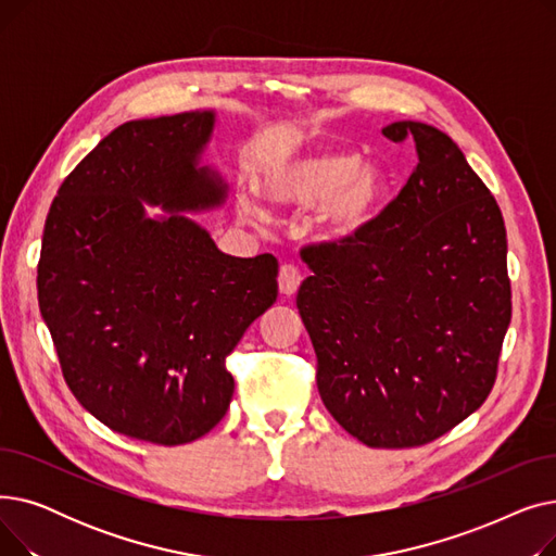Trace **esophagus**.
I'll return each instance as SVG.
<instances>
[{
	"label": "esophagus",
	"instance_id": "34e87169",
	"mask_svg": "<svg viewBox=\"0 0 556 556\" xmlns=\"http://www.w3.org/2000/svg\"><path fill=\"white\" fill-rule=\"evenodd\" d=\"M279 293L281 295H295L298 288L302 283V270L295 266V263H283L279 268Z\"/></svg>",
	"mask_w": 556,
	"mask_h": 556
}]
</instances>
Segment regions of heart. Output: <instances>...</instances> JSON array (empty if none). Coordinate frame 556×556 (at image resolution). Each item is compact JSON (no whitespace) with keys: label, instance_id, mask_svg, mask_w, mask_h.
<instances>
[{"label":"heart","instance_id":"1","mask_svg":"<svg viewBox=\"0 0 556 556\" xmlns=\"http://www.w3.org/2000/svg\"><path fill=\"white\" fill-rule=\"evenodd\" d=\"M390 173L356 153H317L288 160L258 175L256 191L263 200L286 207H313V227L327 239L354 237L365 229L390 195ZM239 214L256 223L261 210L243 193Z\"/></svg>","mask_w":556,"mask_h":556}]
</instances>
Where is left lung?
Returning a JSON list of instances; mask_svg holds the SVG:
<instances>
[{"label": "left lung", "instance_id": "left-lung-1", "mask_svg": "<svg viewBox=\"0 0 556 556\" xmlns=\"http://www.w3.org/2000/svg\"><path fill=\"white\" fill-rule=\"evenodd\" d=\"M419 164L365 229L311 245L298 308L331 417L371 448L442 437L486 401L511 319L498 202L457 143L421 122Z\"/></svg>", "mask_w": 556, "mask_h": 556}]
</instances>
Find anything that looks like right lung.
I'll return each instance as SVG.
<instances>
[{
    "label": "right lung",
    "instance_id": "1",
    "mask_svg": "<svg viewBox=\"0 0 556 556\" xmlns=\"http://www.w3.org/2000/svg\"><path fill=\"white\" fill-rule=\"evenodd\" d=\"M214 126V110H195L114 128L58 189L42 233L38 304L72 394L160 446L225 417V358L277 300L273 254H225L182 214L227 198L200 166ZM143 201L167 214L149 217Z\"/></svg>",
    "mask_w": 556,
    "mask_h": 556
}]
</instances>
